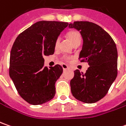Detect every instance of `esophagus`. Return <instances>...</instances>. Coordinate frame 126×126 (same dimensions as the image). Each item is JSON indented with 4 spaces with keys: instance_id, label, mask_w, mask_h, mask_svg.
<instances>
[{
    "instance_id": "esophagus-1",
    "label": "esophagus",
    "mask_w": 126,
    "mask_h": 126,
    "mask_svg": "<svg viewBox=\"0 0 126 126\" xmlns=\"http://www.w3.org/2000/svg\"><path fill=\"white\" fill-rule=\"evenodd\" d=\"M62 67H63V70H67L69 67L67 66V65H65V64H62Z\"/></svg>"
}]
</instances>
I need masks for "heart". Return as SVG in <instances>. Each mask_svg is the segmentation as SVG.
<instances>
[{
  "label": "heart",
  "mask_w": 126,
  "mask_h": 126,
  "mask_svg": "<svg viewBox=\"0 0 126 126\" xmlns=\"http://www.w3.org/2000/svg\"><path fill=\"white\" fill-rule=\"evenodd\" d=\"M66 37H67V40L71 42L72 45H75V43L80 42L81 40V36L80 33H79L78 31H76V30H71V31H68V32L66 33ZM59 45H60V40L58 38V39H56V41H55V49H57L59 48ZM63 59H64V60H65V61L70 60V58H69V57H64Z\"/></svg>",
  "instance_id": "obj_1"
}]
</instances>
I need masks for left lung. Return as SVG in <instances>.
<instances>
[{
	"instance_id": "obj_1",
	"label": "left lung",
	"mask_w": 126,
	"mask_h": 126,
	"mask_svg": "<svg viewBox=\"0 0 126 126\" xmlns=\"http://www.w3.org/2000/svg\"><path fill=\"white\" fill-rule=\"evenodd\" d=\"M69 28H75L83 38L79 58L87 62L86 73L75 70L70 81L72 95L85 103H94L105 96L117 77V49L109 33L90 21H75Z\"/></svg>"
}]
</instances>
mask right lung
Wrapping results in <instances>:
<instances>
[{
    "label": "right lung",
    "mask_w": 126,
    "mask_h": 126,
    "mask_svg": "<svg viewBox=\"0 0 126 126\" xmlns=\"http://www.w3.org/2000/svg\"><path fill=\"white\" fill-rule=\"evenodd\" d=\"M67 22L41 21L20 33L12 47L9 73L20 96L37 105L54 97L55 83L63 72L60 65H44V56L54 53V43Z\"/></svg>",
    "instance_id": "right-lung-1"
}]
</instances>
